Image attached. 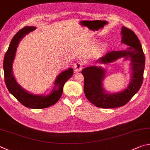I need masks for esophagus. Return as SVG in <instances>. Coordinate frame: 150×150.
<instances>
[{
    "instance_id": "obj_1",
    "label": "esophagus",
    "mask_w": 150,
    "mask_h": 150,
    "mask_svg": "<svg viewBox=\"0 0 150 150\" xmlns=\"http://www.w3.org/2000/svg\"><path fill=\"white\" fill-rule=\"evenodd\" d=\"M74 70L76 72H80L82 69V63L80 61H77L74 65Z\"/></svg>"
}]
</instances>
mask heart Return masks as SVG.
I'll use <instances>...</instances> for the list:
<instances>
[{"instance_id": "1", "label": "heart", "mask_w": 150, "mask_h": 150, "mask_svg": "<svg viewBox=\"0 0 150 150\" xmlns=\"http://www.w3.org/2000/svg\"><path fill=\"white\" fill-rule=\"evenodd\" d=\"M104 47H105V46H104V45H102V46H101V48H102V49H103V48H104Z\"/></svg>"}]
</instances>
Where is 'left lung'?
<instances>
[{
    "label": "left lung",
    "instance_id": "8db88e82",
    "mask_svg": "<svg viewBox=\"0 0 150 150\" xmlns=\"http://www.w3.org/2000/svg\"><path fill=\"white\" fill-rule=\"evenodd\" d=\"M121 42L129 46L127 50L109 52L100 58L97 62L107 64L120 58L130 60L131 80L127 88L120 92L108 93L103 86L106 75L105 68L91 66L83 68L82 74L84 77V93L86 98L94 105L104 109L116 108L125 105L140 90L143 82L145 67V56L137 35L132 30L122 26Z\"/></svg>",
    "mask_w": 150,
    "mask_h": 150
}]
</instances>
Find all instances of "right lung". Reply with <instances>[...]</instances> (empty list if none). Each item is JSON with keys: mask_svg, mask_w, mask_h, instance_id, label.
<instances>
[{"mask_svg": "<svg viewBox=\"0 0 150 150\" xmlns=\"http://www.w3.org/2000/svg\"><path fill=\"white\" fill-rule=\"evenodd\" d=\"M36 29L34 26H25L13 37L8 49L4 55L3 69L4 81L9 92L23 105L31 109H44L52 105L59 100L62 96L65 82L73 75V69L69 68L57 76L53 90L48 95H35L24 90L16 80L13 74L12 64L16 52L21 39Z\"/></svg>", "mask_w": 150, "mask_h": 150, "instance_id": "obj_1", "label": "right lung"}]
</instances>
